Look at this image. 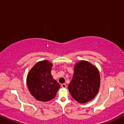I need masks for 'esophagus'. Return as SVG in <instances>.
Returning <instances> with one entry per match:
<instances>
[{
	"label": "esophagus",
	"mask_w": 124,
	"mask_h": 124,
	"mask_svg": "<svg viewBox=\"0 0 124 124\" xmlns=\"http://www.w3.org/2000/svg\"><path fill=\"white\" fill-rule=\"evenodd\" d=\"M62 88H66L67 87V85H66V84H62Z\"/></svg>",
	"instance_id": "obj_1"
}]
</instances>
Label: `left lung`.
Returning <instances> with one entry per match:
<instances>
[{"mask_svg": "<svg viewBox=\"0 0 124 124\" xmlns=\"http://www.w3.org/2000/svg\"><path fill=\"white\" fill-rule=\"evenodd\" d=\"M98 68L86 61H80L74 65L73 78L68 85L71 95L78 102L85 103L94 98L100 87Z\"/></svg>", "mask_w": 124, "mask_h": 124, "instance_id": "obj_1", "label": "left lung"}]
</instances>
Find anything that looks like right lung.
I'll use <instances>...</instances> for the list:
<instances>
[{
  "mask_svg": "<svg viewBox=\"0 0 124 124\" xmlns=\"http://www.w3.org/2000/svg\"><path fill=\"white\" fill-rule=\"evenodd\" d=\"M52 67L47 60L38 62L28 74V89L37 101H48L54 99L60 87L51 74Z\"/></svg>",
  "mask_w": 124,
  "mask_h": 124,
  "instance_id": "add662e5",
  "label": "right lung"
}]
</instances>
